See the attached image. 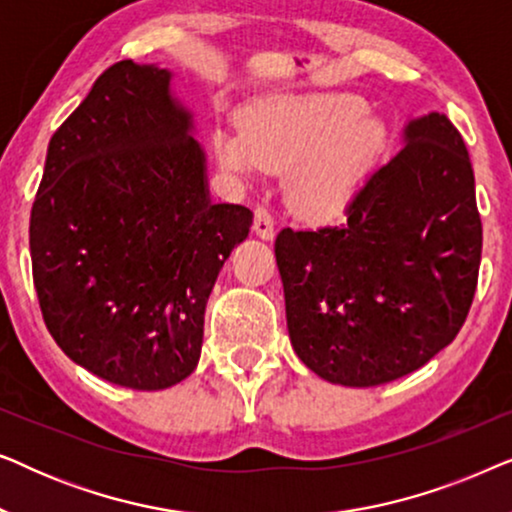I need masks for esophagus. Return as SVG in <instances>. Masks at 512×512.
Wrapping results in <instances>:
<instances>
[{
  "label": "esophagus",
  "mask_w": 512,
  "mask_h": 512,
  "mask_svg": "<svg viewBox=\"0 0 512 512\" xmlns=\"http://www.w3.org/2000/svg\"><path fill=\"white\" fill-rule=\"evenodd\" d=\"M254 233L265 242L275 240V221L265 207H256L254 212Z\"/></svg>",
  "instance_id": "obj_1"
}]
</instances>
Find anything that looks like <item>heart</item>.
<instances>
[{
  "label": "heart",
  "instance_id": "b5f03b06",
  "mask_svg": "<svg viewBox=\"0 0 512 512\" xmlns=\"http://www.w3.org/2000/svg\"><path fill=\"white\" fill-rule=\"evenodd\" d=\"M389 146V128L352 95L279 97L244 116L242 130H221L214 151L242 181L291 173L289 202L307 219L345 214Z\"/></svg>",
  "mask_w": 512,
  "mask_h": 512
}]
</instances>
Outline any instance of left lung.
Instances as JSON below:
<instances>
[{
  "instance_id": "left-lung-1",
  "label": "left lung",
  "mask_w": 512,
  "mask_h": 512,
  "mask_svg": "<svg viewBox=\"0 0 512 512\" xmlns=\"http://www.w3.org/2000/svg\"><path fill=\"white\" fill-rule=\"evenodd\" d=\"M401 142L345 223L275 240L293 352L342 387L429 363L457 338L478 286L482 223L464 139L429 111L405 123Z\"/></svg>"
}]
</instances>
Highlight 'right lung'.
I'll use <instances>...</instances> for the list:
<instances>
[{"instance_id":"add662e5","label":"right lung","mask_w":512,"mask_h":512,"mask_svg":"<svg viewBox=\"0 0 512 512\" xmlns=\"http://www.w3.org/2000/svg\"><path fill=\"white\" fill-rule=\"evenodd\" d=\"M174 74L121 60L48 144L30 216L41 314L62 352L137 391L186 380L205 307L254 214L214 205Z\"/></svg>"}]
</instances>
